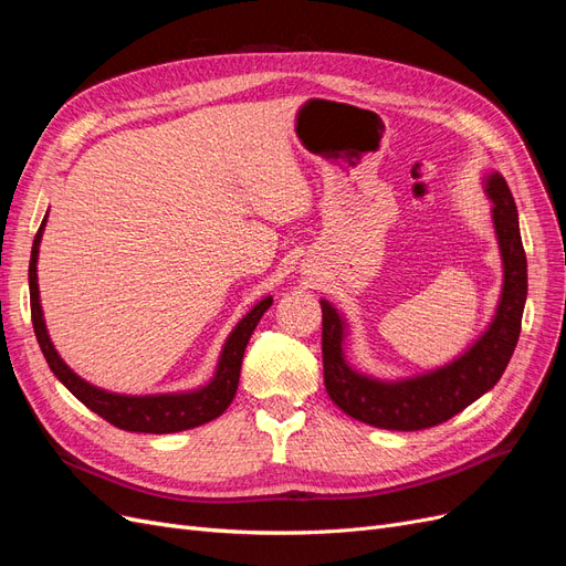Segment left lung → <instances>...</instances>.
Wrapping results in <instances>:
<instances>
[{
  "instance_id": "left-lung-1",
  "label": "left lung",
  "mask_w": 566,
  "mask_h": 566,
  "mask_svg": "<svg viewBox=\"0 0 566 566\" xmlns=\"http://www.w3.org/2000/svg\"><path fill=\"white\" fill-rule=\"evenodd\" d=\"M493 224L503 252L505 283L499 312L476 345L451 366L403 382H378L358 375L342 356L345 325L328 302L323 314V382L325 391L347 416L397 432L427 430L451 420L501 380L522 331L526 302V254L520 235L515 198L501 175L489 179Z\"/></svg>"
}]
</instances>
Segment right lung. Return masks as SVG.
<instances>
[{"label": "right lung", "mask_w": 566, "mask_h": 566, "mask_svg": "<svg viewBox=\"0 0 566 566\" xmlns=\"http://www.w3.org/2000/svg\"><path fill=\"white\" fill-rule=\"evenodd\" d=\"M44 224L46 219L42 221V227L35 235V243H32V254H30V269H28L30 314H32V328H35L42 354L56 378L71 389L84 406L92 408L96 416L108 420L111 424L119 427V430L125 432H148V434L181 432V430H191V427L210 422L224 413L235 397L238 380H241V364H243V354L250 342V335L273 300L271 297L262 300L241 323L235 325V331L227 339L224 352H221L214 380L208 387L191 394H163V397H119V394H108L77 378V375L61 361V356L56 354L54 345H51V339L46 335L42 306H40V290H38V252H40Z\"/></svg>", "instance_id": "right-lung-1"}]
</instances>
